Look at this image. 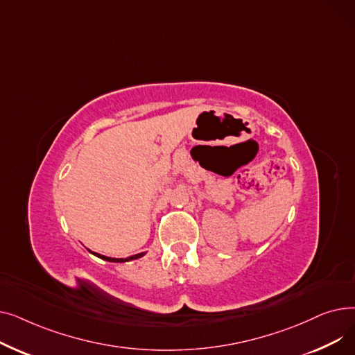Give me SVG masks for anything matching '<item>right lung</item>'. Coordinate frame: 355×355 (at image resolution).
<instances>
[{
    "label": "right lung",
    "mask_w": 355,
    "mask_h": 355,
    "mask_svg": "<svg viewBox=\"0 0 355 355\" xmlns=\"http://www.w3.org/2000/svg\"><path fill=\"white\" fill-rule=\"evenodd\" d=\"M89 252H90V250H89ZM90 253H93V252H90ZM93 254H96L98 257H101V259H103V260H107V262H119V263L128 262V260H135V259L144 256V253H139V254H134V256L126 257V259H115V257H107V256H103V254H99V253H93Z\"/></svg>",
    "instance_id": "1"
}]
</instances>
